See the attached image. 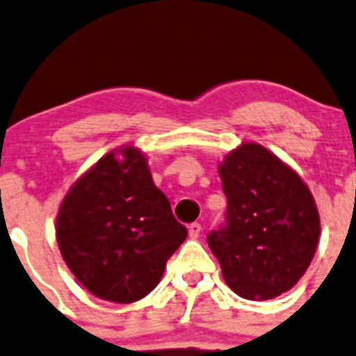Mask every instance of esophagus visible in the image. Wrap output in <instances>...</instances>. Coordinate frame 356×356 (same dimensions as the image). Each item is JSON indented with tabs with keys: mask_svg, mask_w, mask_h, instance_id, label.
I'll return each mask as SVG.
<instances>
[{
	"mask_svg": "<svg viewBox=\"0 0 356 356\" xmlns=\"http://www.w3.org/2000/svg\"><path fill=\"white\" fill-rule=\"evenodd\" d=\"M201 234V224H198V222H195V224L189 225V238L191 239H198Z\"/></svg>",
	"mask_w": 356,
	"mask_h": 356,
	"instance_id": "34e87169",
	"label": "esophagus"
}]
</instances>
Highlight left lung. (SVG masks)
Listing matches in <instances>:
<instances>
[{"label":"left lung","instance_id":"left-lung-1","mask_svg":"<svg viewBox=\"0 0 356 356\" xmlns=\"http://www.w3.org/2000/svg\"><path fill=\"white\" fill-rule=\"evenodd\" d=\"M218 174L227 213L208 234V246L236 294L272 300L300 281L317 250L314 196L293 168L257 143L225 155Z\"/></svg>","mask_w":356,"mask_h":356}]
</instances>
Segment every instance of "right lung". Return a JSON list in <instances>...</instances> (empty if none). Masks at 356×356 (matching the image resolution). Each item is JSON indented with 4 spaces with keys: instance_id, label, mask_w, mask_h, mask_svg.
I'll return each instance as SVG.
<instances>
[{
    "instance_id": "obj_1",
    "label": "right lung",
    "mask_w": 356,
    "mask_h": 356,
    "mask_svg": "<svg viewBox=\"0 0 356 356\" xmlns=\"http://www.w3.org/2000/svg\"><path fill=\"white\" fill-rule=\"evenodd\" d=\"M186 238L188 229L175 220L134 146L99 158L75 181L56 217L67 267L89 293L113 303L152 293Z\"/></svg>"
}]
</instances>
